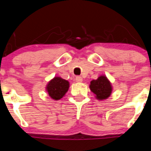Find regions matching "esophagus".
Here are the masks:
<instances>
[{
  "mask_svg": "<svg viewBox=\"0 0 151 151\" xmlns=\"http://www.w3.org/2000/svg\"><path fill=\"white\" fill-rule=\"evenodd\" d=\"M75 80L77 83H81V82H83V78H82V77H80V76H77L75 78Z\"/></svg>",
  "mask_w": 151,
  "mask_h": 151,
  "instance_id": "esophagus-1",
  "label": "esophagus"
}]
</instances>
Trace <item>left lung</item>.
<instances>
[{
    "label": "left lung",
    "instance_id": "left-lung-1",
    "mask_svg": "<svg viewBox=\"0 0 151 151\" xmlns=\"http://www.w3.org/2000/svg\"><path fill=\"white\" fill-rule=\"evenodd\" d=\"M91 91L96 95L97 99L103 100L110 96L112 86L110 83L104 76H101L97 80H92L90 85Z\"/></svg>",
    "mask_w": 151,
    "mask_h": 151
}]
</instances>
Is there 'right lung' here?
<instances>
[{
    "instance_id": "right-lung-1",
    "label": "right lung",
    "mask_w": 151,
    "mask_h": 151,
    "mask_svg": "<svg viewBox=\"0 0 151 151\" xmlns=\"http://www.w3.org/2000/svg\"><path fill=\"white\" fill-rule=\"evenodd\" d=\"M69 83L66 80L60 77H55L48 83L47 86V92L52 99L59 100L68 91Z\"/></svg>"
}]
</instances>
